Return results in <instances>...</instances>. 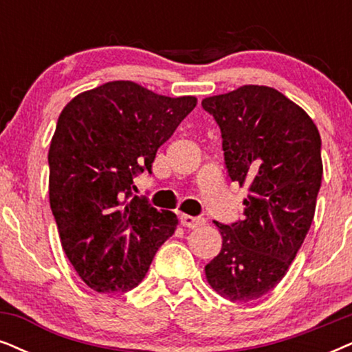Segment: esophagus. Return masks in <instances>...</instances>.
Here are the masks:
<instances>
[{"mask_svg": "<svg viewBox=\"0 0 352 352\" xmlns=\"http://www.w3.org/2000/svg\"><path fill=\"white\" fill-rule=\"evenodd\" d=\"M180 222L184 228H188V229H198L201 228L204 224V217H193V216H188V214H182L180 216Z\"/></svg>", "mask_w": 352, "mask_h": 352, "instance_id": "1", "label": "esophagus"}]
</instances>
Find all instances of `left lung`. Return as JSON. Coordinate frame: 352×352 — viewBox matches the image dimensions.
<instances>
[{
  "instance_id": "left-lung-1",
  "label": "left lung",
  "mask_w": 352,
  "mask_h": 352,
  "mask_svg": "<svg viewBox=\"0 0 352 352\" xmlns=\"http://www.w3.org/2000/svg\"><path fill=\"white\" fill-rule=\"evenodd\" d=\"M201 105L221 128L230 180L248 186L243 219L214 222L222 248L204 274L217 294L250 302L278 286L304 243L322 184V140L305 110L273 87L247 84Z\"/></svg>"
}]
</instances>
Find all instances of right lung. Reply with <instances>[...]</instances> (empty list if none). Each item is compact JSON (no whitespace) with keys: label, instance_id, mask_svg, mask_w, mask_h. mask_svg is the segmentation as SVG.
<instances>
[{"label":"right lung","instance_id":"right-lung-1","mask_svg":"<svg viewBox=\"0 0 352 352\" xmlns=\"http://www.w3.org/2000/svg\"><path fill=\"white\" fill-rule=\"evenodd\" d=\"M133 81L84 91L61 110L48 149V197L61 247L97 292L128 291L148 273L179 219L131 198L133 177L197 107Z\"/></svg>","mask_w":352,"mask_h":352}]
</instances>
